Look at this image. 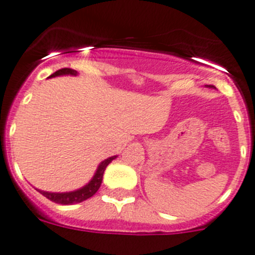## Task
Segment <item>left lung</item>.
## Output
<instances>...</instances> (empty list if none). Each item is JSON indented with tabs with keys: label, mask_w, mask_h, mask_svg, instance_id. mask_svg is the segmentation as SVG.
Instances as JSON below:
<instances>
[{
	"label": "left lung",
	"mask_w": 255,
	"mask_h": 255,
	"mask_svg": "<svg viewBox=\"0 0 255 255\" xmlns=\"http://www.w3.org/2000/svg\"><path fill=\"white\" fill-rule=\"evenodd\" d=\"M208 88H213V85H210V87H208Z\"/></svg>",
	"instance_id": "8db88e82"
}]
</instances>
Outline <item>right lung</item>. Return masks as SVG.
I'll list each match as a JSON object with an SVG mask.
<instances>
[{
  "label": "right lung",
  "instance_id": "right-lung-1",
  "mask_svg": "<svg viewBox=\"0 0 255 255\" xmlns=\"http://www.w3.org/2000/svg\"><path fill=\"white\" fill-rule=\"evenodd\" d=\"M59 75H78V73L75 72V70L70 69V68H63V69H59L55 73H53L49 78L59 77ZM117 157L118 156H112V157H108L107 160L102 161V162L99 163V166H98L97 171H95L92 180H90L85 186L78 188V190L70 191V192H47V191L38 190V192L42 193V195L44 196V197H47L48 200L53 201V202L55 203H60V205H75V203L83 202V201L88 200V198H90L92 196H94L95 193L98 192L100 185H102L105 168H107V166Z\"/></svg>",
  "mask_w": 255,
  "mask_h": 255
}]
</instances>
